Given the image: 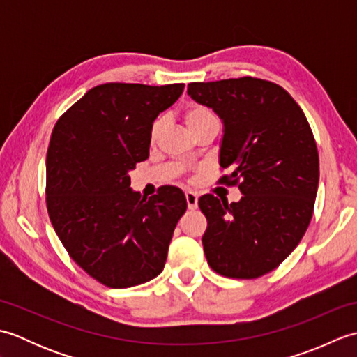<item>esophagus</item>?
I'll return each mask as SVG.
<instances>
[{
  "mask_svg": "<svg viewBox=\"0 0 357 357\" xmlns=\"http://www.w3.org/2000/svg\"><path fill=\"white\" fill-rule=\"evenodd\" d=\"M185 201L188 210H196L198 208V196L193 192H185Z\"/></svg>",
  "mask_w": 357,
  "mask_h": 357,
  "instance_id": "obj_1",
  "label": "esophagus"
}]
</instances>
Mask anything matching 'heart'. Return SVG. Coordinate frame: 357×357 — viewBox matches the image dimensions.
<instances>
[{
  "instance_id": "obj_1",
  "label": "heart",
  "mask_w": 357,
  "mask_h": 357,
  "mask_svg": "<svg viewBox=\"0 0 357 357\" xmlns=\"http://www.w3.org/2000/svg\"><path fill=\"white\" fill-rule=\"evenodd\" d=\"M184 121L188 127V130L195 133L199 128L206 127L208 124L218 123V118L211 109H208L207 105L199 104V102H190L184 109ZM159 130H161V121H155L153 126H151L150 130V139L155 141L159 135Z\"/></svg>"
}]
</instances>
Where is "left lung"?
<instances>
[{"label": "left lung", "mask_w": 357, "mask_h": 357, "mask_svg": "<svg viewBox=\"0 0 357 357\" xmlns=\"http://www.w3.org/2000/svg\"><path fill=\"white\" fill-rule=\"evenodd\" d=\"M195 101L224 121L219 183L239 187V202L199 198L207 218L202 236L218 275L256 279L279 267L312 221L319 184V155L304 112L284 87L242 77L190 82Z\"/></svg>", "instance_id": "left-lung-1"}]
</instances>
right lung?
<instances>
[{"instance_id":"add662e5","label":"right lung","mask_w":357,"mask_h":357,"mask_svg":"<svg viewBox=\"0 0 357 357\" xmlns=\"http://www.w3.org/2000/svg\"><path fill=\"white\" fill-rule=\"evenodd\" d=\"M184 84L107 82L66 110L45 158V206L78 267L110 288L139 285L162 271L187 201L176 187L144 199L128 172L149 158L150 130Z\"/></svg>"}]
</instances>
